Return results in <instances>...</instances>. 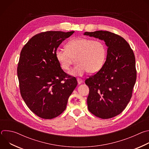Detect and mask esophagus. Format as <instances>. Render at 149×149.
Masks as SVG:
<instances>
[{"label": "esophagus", "mask_w": 149, "mask_h": 149, "mask_svg": "<svg viewBox=\"0 0 149 149\" xmlns=\"http://www.w3.org/2000/svg\"><path fill=\"white\" fill-rule=\"evenodd\" d=\"M77 81H78V84H82V82H83V81H82L81 79H80V78H78V79H77Z\"/></svg>", "instance_id": "34e87169"}]
</instances>
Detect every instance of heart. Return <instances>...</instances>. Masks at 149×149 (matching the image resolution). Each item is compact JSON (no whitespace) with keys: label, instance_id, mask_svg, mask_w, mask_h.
Wrapping results in <instances>:
<instances>
[{"label":"heart","instance_id":"1","mask_svg":"<svg viewBox=\"0 0 149 149\" xmlns=\"http://www.w3.org/2000/svg\"><path fill=\"white\" fill-rule=\"evenodd\" d=\"M65 49L58 48L55 58L63 70H68L76 58L78 65L70 73L74 76H82L89 72L96 74L103 67L107 56V47L101 40L86 38H74L69 41Z\"/></svg>","mask_w":149,"mask_h":149}]
</instances>
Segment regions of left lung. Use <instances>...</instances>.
I'll use <instances>...</instances> for the list:
<instances>
[{"instance_id":"left-lung-1","label":"left lung","mask_w":149,"mask_h":149,"mask_svg":"<svg viewBox=\"0 0 149 149\" xmlns=\"http://www.w3.org/2000/svg\"><path fill=\"white\" fill-rule=\"evenodd\" d=\"M84 35L104 40L107 58L102 69L86 80L90 91L88 110L108 119L120 114L129 102L136 80L135 57L122 37L109 31L86 32Z\"/></svg>"}]
</instances>
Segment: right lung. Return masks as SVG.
<instances>
[{"label": "right lung", "mask_w": 149, "mask_h": 149, "mask_svg": "<svg viewBox=\"0 0 149 149\" xmlns=\"http://www.w3.org/2000/svg\"><path fill=\"white\" fill-rule=\"evenodd\" d=\"M74 33L37 34L21 51L17 70L20 94L28 108L42 118L52 119L64 111L78 84L75 78L63 72L55 56L59 45Z\"/></svg>", "instance_id": "obj_1"}]
</instances>
